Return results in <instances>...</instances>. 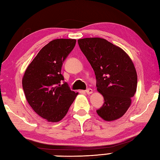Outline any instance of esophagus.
Here are the masks:
<instances>
[{"instance_id":"1","label":"esophagus","mask_w":160,"mask_h":160,"mask_svg":"<svg viewBox=\"0 0 160 160\" xmlns=\"http://www.w3.org/2000/svg\"><path fill=\"white\" fill-rule=\"evenodd\" d=\"M85 92H86V93L88 94H92V93L93 92V90L91 88H88V89H87L85 90Z\"/></svg>"}]
</instances>
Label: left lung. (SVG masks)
Wrapping results in <instances>:
<instances>
[{
	"mask_svg": "<svg viewBox=\"0 0 160 160\" xmlns=\"http://www.w3.org/2000/svg\"><path fill=\"white\" fill-rule=\"evenodd\" d=\"M94 71L97 90L104 103L97 114L106 121L122 117L137 88V74L132 59L122 49L100 38L78 40Z\"/></svg>",
	"mask_w": 160,
	"mask_h": 160,
	"instance_id": "obj_1",
	"label": "left lung"
}]
</instances>
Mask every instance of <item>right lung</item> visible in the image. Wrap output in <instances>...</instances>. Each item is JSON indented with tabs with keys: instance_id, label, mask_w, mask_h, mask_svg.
<instances>
[{
	"instance_id": "right-lung-1",
	"label": "right lung",
	"mask_w": 160,
	"mask_h": 160,
	"mask_svg": "<svg viewBox=\"0 0 160 160\" xmlns=\"http://www.w3.org/2000/svg\"><path fill=\"white\" fill-rule=\"evenodd\" d=\"M76 40L56 39L44 46L26 70L22 86L26 98L40 117L51 122L64 118L78 93L71 90L62 72Z\"/></svg>"
}]
</instances>
